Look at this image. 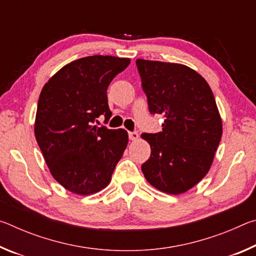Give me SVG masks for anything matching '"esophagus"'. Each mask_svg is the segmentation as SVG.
I'll return each instance as SVG.
<instances>
[{
	"mask_svg": "<svg viewBox=\"0 0 256 256\" xmlns=\"http://www.w3.org/2000/svg\"><path fill=\"white\" fill-rule=\"evenodd\" d=\"M128 138H130V140L136 141V140H138V133L136 131L128 132Z\"/></svg>",
	"mask_w": 256,
	"mask_h": 256,
	"instance_id": "esophagus-1",
	"label": "esophagus"
}]
</instances>
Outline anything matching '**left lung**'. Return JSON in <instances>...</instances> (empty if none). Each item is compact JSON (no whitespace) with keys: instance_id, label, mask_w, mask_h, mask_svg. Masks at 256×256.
I'll return each instance as SVG.
<instances>
[{"instance_id":"1","label":"left lung","mask_w":256,"mask_h":256,"mask_svg":"<svg viewBox=\"0 0 256 256\" xmlns=\"http://www.w3.org/2000/svg\"><path fill=\"white\" fill-rule=\"evenodd\" d=\"M150 114H162V131L142 133L151 146L141 170L162 192L180 194L209 172L222 140V124L208 82L177 63L136 60Z\"/></svg>"}]
</instances>
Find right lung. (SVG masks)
Here are the masks:
<instances>
[{
  "mask_svg": "<svg viewBox=\"0 0 256 256\" xmlns=\"http://www.w3.org/2000/svg\"><path fill=\"white\" fill-rule=\"evenodd\" d=\"M130 58L94 55L73 60L42 88L34 136L54 178L80 196L105 188L128 142L123 128L94 125L112 118L107 88Z\"/></svg>",
  "mask_w": 256,
  "mask_h": 256,
  "instance_id": "right-lung-1",
  "label": "right lung"
}]
</instances>
